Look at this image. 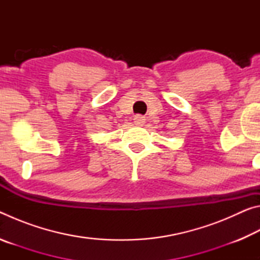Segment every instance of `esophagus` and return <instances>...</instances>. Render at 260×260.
I'll return each instance as SVG.
<instances>
[{
  "instance_id": "1",
  "label": "esophagus",
  "mask_w": 260,
  "mask_h": 260,
  "mask_svg": "<svg viewBox=\"0 0 260 260\" xmlns=\"http://www.w3.org/2000/svg\"><path fill=\"white\" fill-rule=\"evenodd\" d=\"M144 122H146V119H144V117L141 116V114H136L134 117V124L136 126H142Z\"/></svg>"
}]
</instances>
